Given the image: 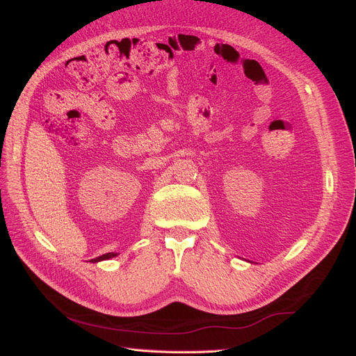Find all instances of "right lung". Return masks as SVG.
Listing matches in <instances>:
<instances>
[{
    "instance_id": "1",
    "label": "right lung",
    "mask_w": 356,
    "mask_h": 356,
    "mask_svg": "<svg viewBox=\"0 0 356 356\" xmlns=\"http://www.w3.org/2000/svg\"><path fill=\"white\" fill-rule=\"evenodd\" d=\"M115 256H117L115 253H106V254H102V256H99V257L93 259V261H100V260H108V259H112V257H115Z\"/></svg>"
}]
</instances>
